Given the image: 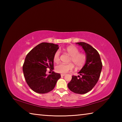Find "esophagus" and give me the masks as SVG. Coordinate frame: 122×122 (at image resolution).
<instances>
[{"instance_id":"34e87169","label":"esophagus","mask_w":122,"mask_h":122,"mask_svg":"<svg viewBox=\"0 0 122 122\" xmlns=\"http://www.w3.org/2000/svg\"><path fill=\"white\" fill-rule=\"evenodd\" d=\"M65 76V74H61V77H63V76Z\"/></svg>"}]
</instances>
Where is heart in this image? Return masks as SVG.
Segmentation results:
<instances>
[{"instance_id": "1", "label": "heart", "mask_w": 122, "mask_h": 122, "mask_svg": "<svg viewBox=\"0 0 122 122\" xmlns=\"http://www.w3.org/2000/svg\"><path fill=\"white\" fill-rule=\"evenodd\" d=\"M66 51L71 56L69 60L70 62L73 63L77 68H81L83 67L86 61V56L85 54L80 53L79 49L74 46L67 47L66 48ZM60 56V51L59 50H57L55 51L53 56V60L55 63L59 62ZM72 64V63L68 64L60 63L55 67V71L57 73L61 74L68 73L74 69V65Z\"/></svg>"}]
</instances>
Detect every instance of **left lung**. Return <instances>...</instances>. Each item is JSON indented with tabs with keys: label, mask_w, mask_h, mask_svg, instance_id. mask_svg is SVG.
<instances>
[{
	"label": "left lung",
	"mask_w": 122,
	"mask_h": 122,
	"mask_svg": "<svg viewBox=\"0 0 122 122\" xmlns=\"http://www.w3.org/2000/svg\"><path fill=\"white\" fill-rule=\"evenodd\" d=\"M85 51L86 61L82 69L78 72L80 76H72L68 87L74 93L84 94L93 88L98 81L102 68L100 54L95 49L86 42H77Z\"/></svg>",
	"instance_id": "1"
}]
</instances>
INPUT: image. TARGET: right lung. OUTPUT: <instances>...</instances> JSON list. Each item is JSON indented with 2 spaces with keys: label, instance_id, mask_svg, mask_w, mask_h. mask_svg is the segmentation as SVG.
<instances>
[{
  "label": "right lung",
  "instance_id": "obj_1",
  "mask_svg": "<svg viewBox=\"0 0 122 122\" xmlns=\"http://www.w3.org/2000/svg\"><path fill=\"white\" fill-rule=\"evenodd\" d=\"M59 46L42 42L33 48L25 60L22 70L27 83L32 90L39 94H46L54 88L61 75L54 73L53 56ZM52 71L47 75L46 69Z\"/></svg>",
  "mask_w": 122,
  "mask_h": 122
}]
</instances>
